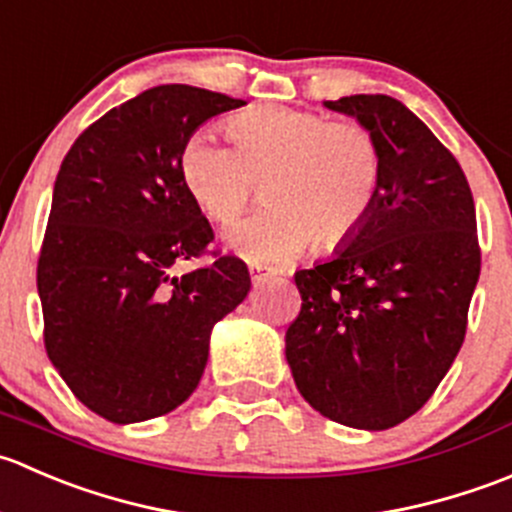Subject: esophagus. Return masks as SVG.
<instances>
[{
	"mask_svg": "<svg viewBox=\"0 0 512 512\" xmlns=\"http://www.w3.org/2000/svg\"><path fill=\"white\" fill-rule=\"evenodd\" d=\"M276 276V271H271V268H263V266H251V278H254V283H261L266 281V278Z\"/></svg>",
	"mask_w": 512,
	"mask_h": 512,
	"instance_id": "34e87169",
	"label": "esophagus"
}]
</instances>
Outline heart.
Wrapping results in <instances>:
<instances>
[{
	"label": "heart",
	"instance_id": "1",
	"mask_svg": "<svg viewBox=\"0 0 512 512\" xmlns=\"http://www.w3.org/2000/svg\"><path fill=\"white\" fill-rule=\"evenodd\" d=\"M229 139L234 146L196 131L179 169L191 199L219 226L234 224L261 184L266 209L226 236L251 263H286L313 239L316 249H338L376 209L383 151L366 126L263 106L231 119Z\"/></svg>",
	"mask_w": 512,
	"mask_h": 512
}]
</instances>
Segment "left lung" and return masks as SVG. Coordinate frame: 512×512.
Here are the masks:
<instances>
[{
  "mask_svg": "<svg viewBox=\"0 0 512 512\" xmlns=\"http://www.w3.org/2000/svg\"><path fill=\"white\" fill-rule=\"evenodd\" d=\"M383 151L376 209L336 256L296 271L286 361L321 416L386 430L421 411L453 366L480 276L475 204L455 156L386 94L323 101Z\"/></svg>",
  "mask_w": 512,
  "mask_h": 512,
  "instance_id": "1",
  "label": "left lung"
}]
</instances>
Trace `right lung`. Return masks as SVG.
Segmentation results:
<instances>
[{
  "mask_svg": "<svg viewBox=\"0 0 512 512\" xmlns=\"http://www.w3.org/2000/svg\"><path fill=\"white\" fill-rule=\"evenodd\" d=\"M246 101L161 84L84 129L54 181L37 266L49 361L111 423L179 408L199 386L216 321L251 288L249 268L206 254L214 229L181 179V149L211 116Z\"/></svg>",
  "mask_w": 512,
  "mask_h": 512,
  "instance_id": "obj_1",
  "label": "right lung"
}]
</instances>
